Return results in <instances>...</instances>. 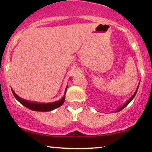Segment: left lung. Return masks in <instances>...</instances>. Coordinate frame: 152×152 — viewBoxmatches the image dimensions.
Returning a JSON list of instances; mask_svg holds the SVG:
<instances>
[{"label":"left lung","mask_w":152,"mask_h":152,"mask_svg":"<svg viewBox=\"0 0 152 152\" xmlns=\"http://www.w3.org/2000/svg\"><path fill=\"white\" fill-rule=\"evenodd\" d=\"M139 83H140V82H139ZM139 84H138V86H137V90H136V91H135V92H134V94H133V96H132V97H131V98H130L129 99V100H128V101H127V102H126V103H124V104H123V105H122V106H121V107H120V108H119V109H116V111H114V112H118V111H121V110H122V109H124V108H125V107H126V106L127 105H128V104H129V103H130L131 102H132V99H133L134 98V96H135L136 94H137V90H138V88H139Z\"/></svg>","instance_id":"1"}]
</instances>
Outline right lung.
I'll list each match as a JSON object with an SVG mask.
<instances>
[{
    "label": "right lung",
    "mask_w": 152,
    "mask_h": 152,
    "mask_svg": "<svg viewBox=\"0 0 152 152\" xmlns=\"http://www.w3.org/2000/svg\"><path fill=\"white\" fill-rule=\"evenodd\" d=\"M12 92H13V95H14L15 98L22 105H23L26 107L28 108L29 109L33 110V111H53V110L56 109V108L60 107L64 103L65 101V94L67 90V87L66 88L65 93H64V96L62 97V99H61L60 100L56 101V102H50V103H38V102H29V101L20 98V96H18L15 93L13 89Z\"/></svg>",
    "instance_id": "right-lung-1"
}]
</instances>
